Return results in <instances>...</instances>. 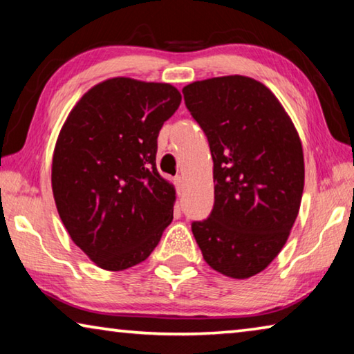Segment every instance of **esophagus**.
Segmentation results:
<instances>
[{
  "label": "esophagus",
  "mask_w": 354,
  "mask_h": 354,
  "mask_svg": "<svg viewBox=\"0 0 354 354\" xmlns=\"http://www.w3.org/2000/svg\"><path fill=\"white\" fill-rule=\"evenodd\" d=\"M175 185H176V189H178V194H181L183 187H184V178L183 176H176L175 178Z\"/></svg>",
  "instance_id": "1"
}]
</instances>
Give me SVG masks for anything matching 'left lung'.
<instances>
[{"label": "left lung", "mask_w": 354, "mask_h": 354, "mask_svg": "<svg viewBox=\"0 0 354 354\" xmlns=\"http://www.w3.org/2000/svg\"><path fill=\"white\" fill-rule=\"evenodd\" d=\"M183 93L214 160V209L207 220L194 221L192 232L215 272L254 277L283 250L301 205L298 131L274 93L253 77H209Z\"/></svg>", "instance_id": "left-lung-1"}]
</instances>
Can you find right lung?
<instances>
[{
	"label": "right lung",
	"mask_w": 354,
	"mask_h": 354,
	"mask_svg": "<svg viewBox=\"0 0 354 354\" xmlns=\"http://www.w3.org/2000/svg\"><path fill=\"white\" fill-rule=\"evenodd\" d=\"M179 104L171 84L117 76L88 88L62 124L53 196L71 241L103 270L145 261L171 223L176 190L156 169V151Z\"/></svg>",
	"instance_id": "1"
}]
</instances>
